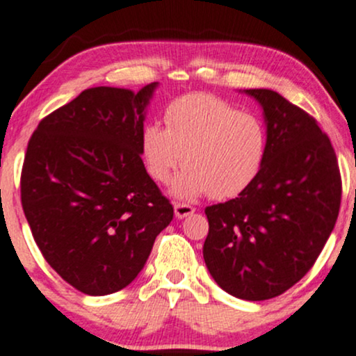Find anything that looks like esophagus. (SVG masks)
I'll list each match as a JSON object with an SVG mask.
<instances>
[{"instance_id": "esophagus-1", "label": "esophagus", "mask_w": 356, "mask_h": 356, "mask_svg": "<svg viewBox=\"0 0 356 356\" xmlns=\"http://www.w3.org/2000/svg\"><path fill=\"white\" fill-rule=\"evenodd\" d=\"M194 207L189 206V204H184V202H174V212H175V218L177 219H184L187 216L194 214Z\"/></svg>"}]
</instances>
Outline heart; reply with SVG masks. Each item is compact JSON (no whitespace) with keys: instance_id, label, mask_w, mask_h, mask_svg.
Wrapping results in <instances>:
<instances>
[{"instance_id":"1","label":"heart","mask_w":356,"mask_h":356,"mask_svg":"<svg viewBox=\"0 0 356 356\" xmlns=\"http://www.w3.org/2000/svg\"><path fill=\"white\" fill-rule=\"evenodd\" d=\"M165 129L147 124L140 152L155 182L170 181L177 167L186 170L175 179L179 197H209L224 201L244 192L256 181L266 162L269 136L259 115L238 110L211 93H189L167 105Z\"/></svg>"}]
</instances>
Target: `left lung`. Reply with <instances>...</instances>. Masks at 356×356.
Instances as JSON below:
<instances>
[{
  "instance_id": "1",
  "label": "left lung",
  "mask_w": 356,
  "mask_h": 356,
  "mask_svg": "<svg viewBox=\"0 0 356 356\" xmlns=\"http://www.w3.org/2000/svg\"><path fill=\"white\" fill-rule=\"evenodd\" d=\"M246 93L264 110L266 162L238 197L206 207L202 252L224 291L263 301L283 295L313 268L337 222L341 175L316 118L273 90Z\"/></svg>"
}]
</instances>
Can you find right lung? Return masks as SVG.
<instances>
[{"mask_svg":"<svg viewBox=\"0 0 356 356\" xmlns=\"http://www.w3.org/2000/svg\"><path fill=\"white\" fill-rule=\"evenodd\" d=\"M155 85L85 90L42 118L28 142L23 212L47 263L85 295L132 283L174 218L140 152Z\"/></svg>","mask_w":356,"mask_h":356,"instance_id":"add662e5","label":"right lung"}]
</instances>
